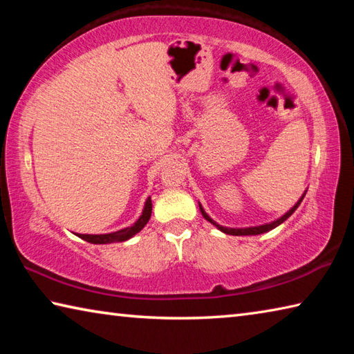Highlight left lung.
<instances>
[{
    "label": "left lung",
    "mask_w": 354,
    "mask_h": 354,
    "mask_svg": "<svg viewBox=\"0 0 354 354\" xmlns=\"http://www.w3.org/2000/svg\"><path fill=\"white\" fill-rule=\"evenodd\" d=\"M306 192H308V190H304V194H303L301 196H299V200L295 203V205H293L284 215H281L279 218L273 220V221H268V223H263V225H257V226L230 227V226L218 225L217 221H215L214 218L209 217L207 212L205 211V209H203L200 201H198V206H200V211H201V214H203V217H205V218L209 221V223H212L215 227H217V230H220L221 232H225V234H231V236H257V234H263V232L272 231V230H274V227H277V226H279L281 223H284V221H286L287 218H289L293 212L297 211V207H298L299 205H301V201H303V198H304V195H306Z\"/></svg>",
    "instance_id": "left-lung-1"
}]
</instances>
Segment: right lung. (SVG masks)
<instances>
[{"mask_svg":"<svg viewBox=\"0 0 354 354\" xmlns=\"http://www.w3.org/2000/svg\"><path fill=\"white\" fill-rule=\"evenodd\" d=\"M151 209H153L151 196H148L145 205H143V211L140 214V217L136 220L134 225H131L128 227H123V230L113 231V232H106V234H76V236L82 239V241H86L88 243H95V245L129 241L131 237H134L137 232H140L143 227H145L149 217H151Z\"/></svg>","mask_w":354,"mask_h":354,"instance_id":"add662e5","label":"right lung"}]
</instances>
